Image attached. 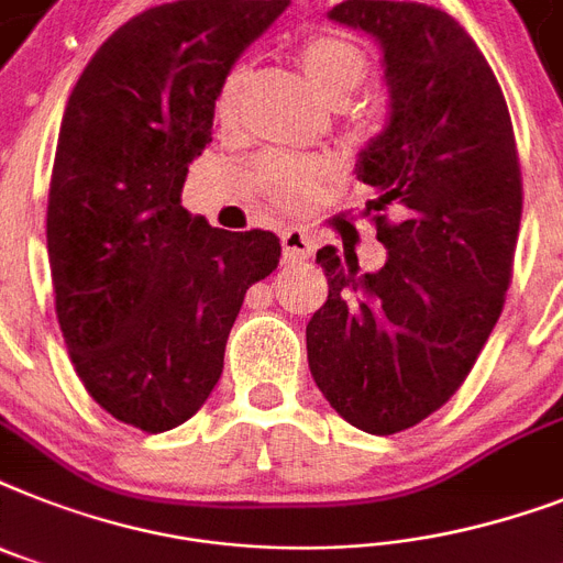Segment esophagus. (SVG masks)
I'll list each match as a JSON object with an SVG mask.
<instances>
[{
  "mask_svg": "<svg viewBox=\"0 0 563 563\" xmlns=\"http://www.w3.org/2000/svg\"><path fill=\"white\" fill-rule=\"evenodd\" d=\"M283 254L289 260H309L314 254V240L303 228H286L283 231Z\"/></svg>",
  "mask_w": 563,
  "mask_h": 563,
  "instance_id": "34e87169",
  "label": "esophagus"
}]
</instances>
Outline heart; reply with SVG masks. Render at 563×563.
Listing matches in <instances>:
<instances>
[{
  "label": "heart",
  "instance_id": "obj_1",
  "mask_svg": "<svg viewBox=\"0 0 563 563\" xmlns=\"http://www.w3.org/2000/svg\"><path fill=\"white\" fill-rule=\"evenodd\" d=\"M297 63L309 77V84L318 89L327 103L344 107L355 91L364 86L369 63L358 45L338 34H314L297 48ZM242 84H245V68L236 66L225 75L217 89V112L219 123H231L240 109ZM329 178V167L318 158H295V155H266L254 167V181L263 190L274 208L303 210L318 202L323 181Z\"/></svg>",
  "mask_w": 563,
  "mask_h": 563
}]
</instances>
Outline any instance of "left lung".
Masks as SVG:
<instances>
[{
  "label": "left lung",
  "instance_id": "obj_1",
  "mask_svg": "<svg viewBox=\"0 0 563 563\" xmlns=\"http://www.w3.org/2000/svg\"><path fill=\"white\" fill-rule=\"evenodd\" d=\"M329 20L385 48L390 121L355 173L376 196L367 213L387 263L361 274L350 251H318L329 295L306 350L329 405L387 437L440 410L486 346L511 283L523 185L504 91L454 16L346 0Z\"/></svg>",
  "mask_w": 563,
  "mask_h": 563
}]
</instances>
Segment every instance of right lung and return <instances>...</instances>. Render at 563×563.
Here are the masks:
<instances>
[{"label": "right lung", "instance_id": "right-lung-1", "mask_svg": "<svg viewBox=\"0 0 563 563\" xmlns=\"http://www.w3.org/2000/svg\"><path fill=\"white\" fill-rule=\"evenodd\" d=\"M291 0H178L123 22L63 112L48 266L68 358L100 408L147 433L202 408L249 286L280 263L272 231L231 234L181 208L217 89Z\"/></svg>", "mask_w": 563, "mask_h": 563}]
</instances>
